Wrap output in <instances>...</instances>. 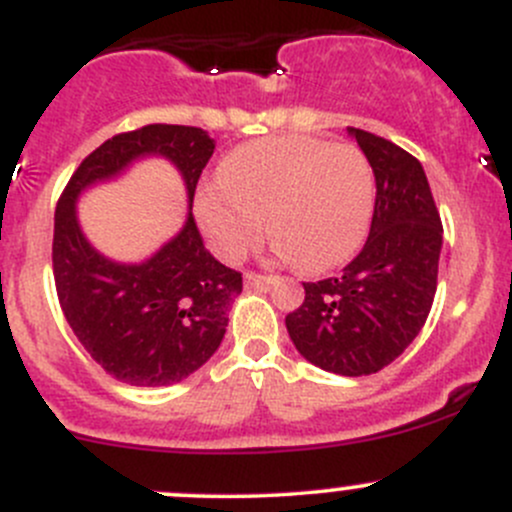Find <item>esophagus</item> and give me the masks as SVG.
Segmentation results:
<instances>
[{"instance_id":"obj_1","label":"esophagus","mask_w":512,"mask_h":512,"mask_svg":"<svg viewBox=\"0 0 512 512\" xmlns=\"http://www.w3.org/2000/svg\"><path fill=\"white\" fill-rule=\"evenodd\" d=\"M272 282H274L272 274L245 272V284H247V287H267V284H272Z\"/></svg>"}]
</instances>
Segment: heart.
<instances>
[{"label":"heart","mask_w":512,"mask_h":512,"mask_svg":"<svg viewBox=\"0 0 512 512\" xmlns=\"http://www.w3.org/2000/svg\"><path fill=\"white\" fill-rule=\"evenodd\" d=\"M375 201L373 166L351 142L304 134L257 139L233 149L218 181L201 188L198 223L223 260H240L265 233L304 272H326L355 255Z\"/></svg>","instance_id":"heart-1"}]
</instances>
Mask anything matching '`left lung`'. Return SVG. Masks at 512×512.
<instances>
[{
	"mask_svg": "<svg viewBox=\"0 0 512 512\" xmlns=\"http://www.w3.org/2000/svg\"><path fill=\"white\" fill-rule=\"evenodd\" d=\"M351 134L378 186L370 235L338 277L304 282V304L284 321L309 363L358 378L390 365L422 331L444 228L422 164L390 139L355 127Z\"/></svg>",
	"mask_w": 512,
	"mask_h": 512,
	"instance_id": "1",
	"label": "left lung"
}]
</instances>
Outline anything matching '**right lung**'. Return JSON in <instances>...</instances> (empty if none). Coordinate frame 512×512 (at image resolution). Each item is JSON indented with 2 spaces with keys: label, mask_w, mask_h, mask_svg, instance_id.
<instances>
[{
  "label": "right lung",
  "mask_w": 512,
  "mask_h": 512,
  "mask_svg": "<svg viewBox=\"0 0 512 512\" xmlns=\"http://www.w3.org/2000/svg\"><path fill=\"white\" fill-rule=\"evenodd\" d=\"M201 127L147 125L115 134L80 161L63 188L53 223L58 304L90 358L115 380L137 387L174 385L218 351L242 274L206 250L196 218L142 265H117L88 245L75 220L85 186L120 174L132 159L161 154L179 166L193 206L213 157Z\"/></svg>",
  "instance_id": "add662e5"
}]
</instances>
